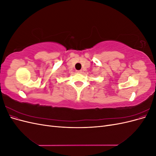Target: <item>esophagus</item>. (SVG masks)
Listing matches in <instances>:
<instances>
[{
  "mask_svg": "<svg viewBox=\"0 0 156 156\" xmlns=\"http://www.w3.org/2000/svg\"><path fill=\"white\" fill-rule=\"evenodd\" d=\"M81 72H82V71H81V70H77V73H81Z\"/></svg>",
  "mask_w": 156,
  "mask_h": 156,
  "instance_id": "34e87169",
  "label": "esophagus"
}]
</instances>
